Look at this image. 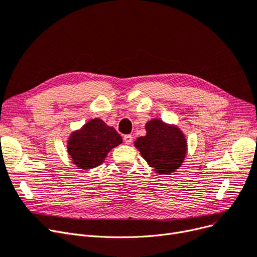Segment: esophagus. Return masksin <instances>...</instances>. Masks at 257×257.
I'll list each match as a JSON object with an SVG mask.
<instances>
[{
	"label": "esophagus",
	"mask_w": 257,
	"mask_h": 257,
	"mask_svg": "<svg viewBox=\"0 0 257 257\" xmlns=\"http://www.w3.org/2000/svg\"><path fill=\"white\" fill-rule=\"evenodd\" d=\"M122 140H123V143L129 145V144L131 143V142H132V137H131L130 135H126V136H123Z\"/></svg>",
	"instance_id": "1"
}]
</instances>
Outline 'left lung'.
Segmentation results:
<instances>
[{
  "mask_svg": "<svg viewBox=\"0 0 257 257\" xmlns=\"http://www.w3.org/2000/svg\"><path fill=\"white\" fill-rule=\"evenodd\" d=\"M146 136L135 142V146L156 173L168 175L178 169L185 159L187 143L183 132L159 118L149 120Z\"/></svg>",
  "mask_w": 257,
  "mask_h": 257,
  "instance_id": "8db88e82",
  "label": "left lung"
}]
</instances>
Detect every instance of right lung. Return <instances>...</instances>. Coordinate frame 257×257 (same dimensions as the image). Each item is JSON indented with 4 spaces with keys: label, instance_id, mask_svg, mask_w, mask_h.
Segmentation results:
<instances>
[{
    "label": "right lung",
    "instance_id": "add662e5",
    "mask_svg": "<svg viewBox=\"0 0 257 257\" xmlns=\"http://www.w3.org/2000/svg\"><path fill=\"white\" fill-rule=\"evenodd\" d=\"M121 142V137L115 129L107 126L102 119L94 118L71 135L68 153L76 166L90 169L100 165L109 151Z\"/></svg>",
    "mask_w": 257,
    "mask_h": 257
}]
</instances>
